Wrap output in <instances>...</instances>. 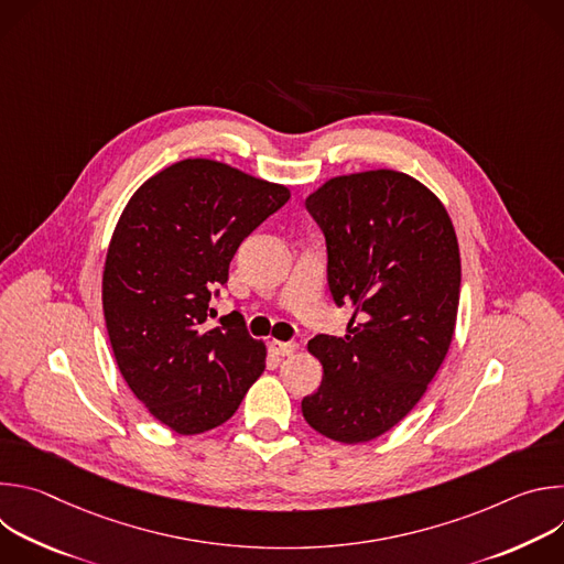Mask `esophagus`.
Masks as SVG:
<instances>
[{
    "label": "esophagus",
    "instance_id": "obj_1",
    "mask_svg": "<svg viewBox=\"0 0 564 564\" xmlns=\"http://www.w3.org/2000/svg\"><path fill=\"white\" fill-rule=\"evenodd\" d=\"M270 348L279 357H292L299 350V346L294 341H276V339L270 344Z\"/></svg>",
    "mask_w": 564,
    "mask_h": 564
}]
</instances>
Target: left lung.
<instances>
[{
	"label": "left lung",
	"instance_id": "8db88e82",
	"mask_svg": "<svg viewBox=\"0 0 564 564\" xmlns=\"http://www.w3.org/2000/svg\"><path fill=\"white\" fill-rule=\"evenodd\" d=\"M305 207L326 234L330 292L358 321L350 318L344 339H310L324 381L301 411L316 433L364 444L415 409L451 348L457 236L442 200L394 170L335 176Z\"/></svg>",
	"mask_w": 564,
	"mask_h": 564
}]
</instances>
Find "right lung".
<instances>
[{"label": "right lung", "instance_id": "1", "mask_svg": "<svg viewBox=\"0 0 564 564\" xmlns=\"http://www.w3.org/2000/svg\"><path fill=\"white\" fill-rule=\"evenodd\" d=\"M290 189L209 158L144 181L122 209L102 272V310L120 375L178 435L225 424L263 375L268 348L231 312L209 328L212 290L227 283L243 238Z\"/></svg>", "mask_w": 564, "mask_h": 564}]
</instances>
